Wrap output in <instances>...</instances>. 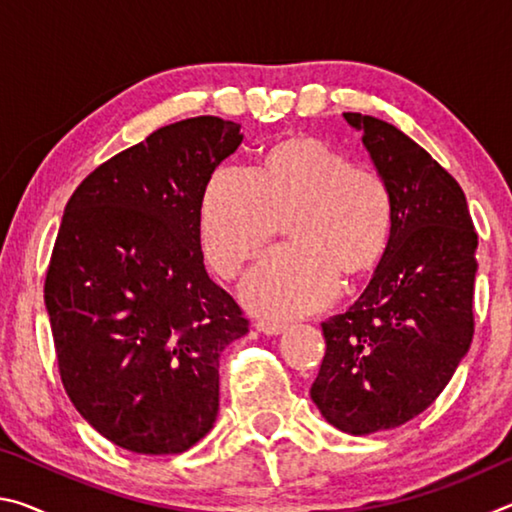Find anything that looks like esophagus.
<instances>
[{"label":"esophagus","instance_id":"34e87169","mask_svg":"<svg viewBox=\"0 0 512 512\" xmlns=\"http://www.w3.org/2000/svg\"><path fill=\"white\" fill-rule=\"evenodd\" d=\"M255 327L266 336H280L287 332V325L284 323H273V320H257Z\"/></svg>","mask_w":512,"mask_h":512}]
</instances>
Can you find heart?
Instances as JSON below:
<instances>
[{"instance_id":"b5f03b06","label":"heart","mask_w":512,"mask_h":512,"mask_svg":"<svg viewBox=\"0 0 512 512\" xmlns=\"http://www.w3.org/2000/svg\"><path fill=\"white\" fill-rule=\"evenodd\" d=\"M284 223L293 248L268 257L241 284L246 307L268 318L314 314L332 302L341 280L375 273L391 239V194L377 173L311 135L268 144L250 178L216 171L207 180L201 244L225 280L255 262Z\"/></svg>"}]
</instances>
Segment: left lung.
Wrapping results in <instances>:
<instances>
[{
	"label": "left lung",
	"instance_id": "left-lung-1",
	"mask_svg": "<svg viewBox=\"0 0 512 512\" xmlns=\"http://www.w3.org/2000/svg\"><path fill=\"white\" fill-rule=\"evenodd\" d=\"M345 121L388 187L393 225L366 291L323 323L311 400L336 429L366 436L436 402L470 350L479 239L461 185L420 144L361 112Z\"/></svg>",
	"mask_w": 512,
	"mask_h": 512
}]
</instances>
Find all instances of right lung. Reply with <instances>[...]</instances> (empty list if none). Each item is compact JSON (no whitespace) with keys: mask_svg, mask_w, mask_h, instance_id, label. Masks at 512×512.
Segmentation results:
<instances>
[{"mask_svg":"<svg viewBox=\"0 0 512 512\" xmlns=\"http://www.w3.org/2000/svg\"><path fill=\"white\" fill-rule=\"evenodd\" d=\"M239 124L162 126L94 169L67 201L45 305L69 400L110 443L180 454L214 427L219 357L248 332L210 280L201 198Z\"/></svg>","mask_w":512,"mask_h":512,"instance_id":"1","label":"right lung"}]
</instances>
